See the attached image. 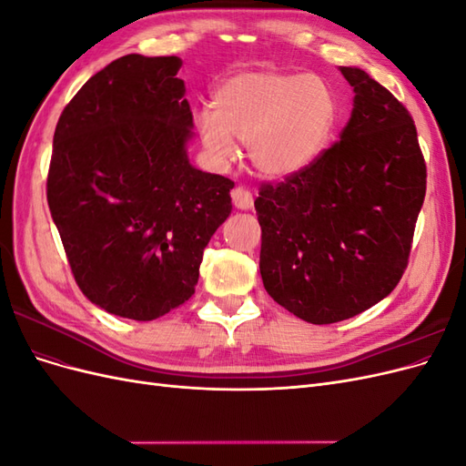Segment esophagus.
<instances>
[{
    "instance_id": "obj_1",
    "label": "esophagus",
    "mask_w": 466,
    "mask_h": 466,
    "mask_svg": "<svg viewBox=\"0 0 466 466\" xmlns=\"http://www.w3.org/2000/svg\"><path fill=\"white\" fill-rule=\"evenodd\" d=\"M231 198H233V204L237 209H250L252 208V194L243 187L233 188Z\"/></svg>"
}]
</instances>
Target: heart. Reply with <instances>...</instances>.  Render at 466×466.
Segmentation results:
<instances>
[{
	"label": "heart",
	"mask_w": 466,
	"mask_h": 466,
	"mask_svg": "<svg viewBox=\"0 0 466 466\" xmlns=\"http://www.w3.org/2000/svg\"><path fill=\"white\" fill-rule=\"evenodd\" d=\"M198 118L206 151L218 163L247 144L250 163L270 178L298 175L327 151L338 116L330 87L319 77L279 72H241L225 79Z\"/></svg>",
	"instance_id": "obj_1"
}]
</instances>
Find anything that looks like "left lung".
Returning a JSON list of instances; mask_svg holds the SVG:
<instances>
[{
    "instance_id": "obj_1",
    "label": "left lung",
    "mask_w": 466,
    "mask_h": 466,
    "mask_svg": "<svg viewBox=\"0 0 466 466\" xmlns=\"http://www.w3.org/2000/svg\"><path fill=\"white\" fill-rule=\"evenodd\" d=\"M340 72L356 93L340 142L255 200L264 288L313 324L356 317L397 288L426 196L410 112L363 69Z\"/></svg>"
}]
</instances>
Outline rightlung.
Returning a JSON list of instances; mask_svg holds the SVG:
<instances>
[{
	"mask_svg": "<svg viewBox=\"0 0 466 466\" xmlns=\"http://www.w3.org/2000/svg\"><path fill=\"white\" fill-rule=\"evenodd\" d=\"M177 56L128 54L95 74L56 124L46 198L79 289L153 320L188 301L235 182L190 165L192 112Z\"/></svg>",
	"mask_w": 466,
	"mask_h": 466,
	"instance_id": "add662e5",
	"label": "right lung"
}]
</instances>
